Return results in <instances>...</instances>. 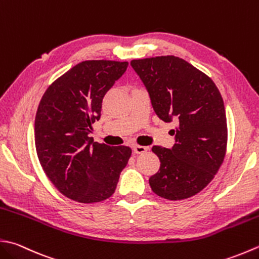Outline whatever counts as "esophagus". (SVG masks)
Instances as JSON below:
<instances>
[{"mask_svg":"<svg viewBox=\"0 0 259 259\" xmlns=\"http://www.w3.org/2000/svg\"><path fill=\"white\" fill-rule=\"evenodd\" d=\"M134 151H135V154H138V155H140V154H145L147 150H148L149 148L148 147H145V146H139V145H135L134 147Z\"/></svg>","mask_w":259,"mask_h":259,"instance_id":"obj_1","label":"esophagus"}]
</instances>
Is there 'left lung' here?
<instances>
[{
	"label": "left lung",
	"instance_id": "left-lung-1",
	"mask_svg": "<svg viewBox=\"0 0 259 259\" xmlns=\"http://www.w3.org/2000/svg\"><path fill=\"white\" fill-rule=\"evenodd\" d=\"M148 91L151 105L165 122H177L170 149L154 146L160 167L149 179L155 194L184 200L213 180L227 149V118L222 96L209 76L175 56L131 60Z\"/></svg>",
	"mask_w": 259,
	"mask_h": 259
}]
</instances>
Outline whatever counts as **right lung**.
Returning <instances> with one entry per match:
<instances>
[{
	"instance_id": "add662e5",
	"label": "right lung",
	"mask_w": 259,
	"mask_h": 259,
	"mask_svg": "<svg viewBox=\"0 0 259 259\" xmlns=\"http://www.w3.org/2000/svg\"><path fill=\"white\" fill-rule=\"evenodd\" d=\"M128 62L85 60L49 86L34 120L35 150L44 171L60 193L80 203L114 193L131 156L129 147H110L89 137L101 118L102 101Z\"/></svg>"
}]
</instances>
